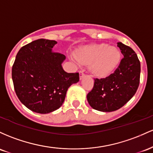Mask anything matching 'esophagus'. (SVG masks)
Instances as JSON below:
<instances>
[{
	"mask_svg": "<svg viewBox=\"0 0 153 153\" xmlns=\"http://www.w3.org/2000/svg\"><path fill=\"white\" fill-rule=\"evenodd\" d=\"M85 76V71H79V78H80V79H82V78H83L84 76Z\"/></svg>",
	"mask_w": 153,
	"mask_h": 153,
	"instance_id": "esophagus-1",
	"label": "esophagus"
}]
</instances>
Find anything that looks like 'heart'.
Returning a JSON list of instances; mask_svg holds the SVG:
<instances>
[{
    "label": "heart",
    "mask_w": 153,
    "mask_h": 153,
    "mask_svg": "<svg viewBox=\"0 0 153 153\" xmlns=\"http://www.w3.org/2000/svg\"><path fill=\"white\" fill-rule=\"evenodd\" d=\"M75 58L82 64L90 65L89 68L92 75L104 78L111 74L118 67L121 54L116 48L101 43L78 50Z\"/></svg>",
    "instance_id": "b5f03b06"
}]
</instances>
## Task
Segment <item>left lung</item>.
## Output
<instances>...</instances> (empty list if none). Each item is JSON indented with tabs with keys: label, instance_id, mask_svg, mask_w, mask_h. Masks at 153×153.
Returning <instances> with one entry per match:
<instances>
[{
	"label": "left lung",
	"instance_id": "1",
	"mask_svg": "<svg viewBox=\"0 0 153 153\" xmlns=\"http://www.w3.org/2000/svg\"><path fill=\"white\" fill-rule=\"evenodd\" d=\"M117 46L123 58L114 73L103 79H95L87 99L93 109L112 112L123 107L136 93L140 78V62L131 48L119 42Z\"/></svg>",
	"mask_w": 153,
	"mask_h": 153
}]
</instances>
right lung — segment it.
Instances as JSON below:
<instances>
[{"label": "right lung", "instance_id": "add662e5", "mask_svg": "<svg viewBox=\"0 0 153 153\" xmlns=\"http://www.w3.org/2000/svg\"><path fill=\"white\" fill-rule=\"evenodd\" d=\"M57 42L39 39L19 51L12 67L15 92L27 108L45 114L59 108L68 87L79 81V73H67L64 55L53 52Z\"/></svg>", "mask_w": 153, "mask_h": 153}]
</instances>
